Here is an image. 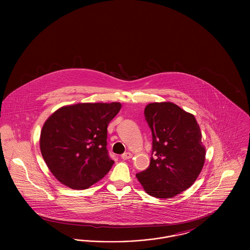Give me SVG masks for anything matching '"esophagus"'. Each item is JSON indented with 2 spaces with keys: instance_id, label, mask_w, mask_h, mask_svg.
<instances>
[{
  "instance_id": "1",
  "label": "esophagus",
  "mask_w": 250,
  "mask_h": 250,
  "mask_svg": "<svg viewBox=\"0 0 250 250\" xmlns=\"http://www.w3.org/2000/svg\"><path fill=\"white\" fill-rule=\"evenodd\" d=\"M121 157L124 159V160H126V159H129L132 157V154L129 153V152H127V153H125V154H123V155H121Z\"/></svg>"
}]
</instances>
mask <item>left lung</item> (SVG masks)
<instances>
[{
  "mask_svg": "<svg viewBox=\"0 0 250 250\" xmlns=\"http://www.w3.org/2000/svg\"><path fill=\"white\" fill-rule=\"evenodd\" d=\"M144 116L152 131V156L136 176L149 195L172 198L190 188L202 171V132L193 114L171 102L148 104Z\"/></svg>",
  "mask_w": 250,
  "mask_h": 250,
  "instance_id": "1",
  "label": "left lung"
}]
</instances>
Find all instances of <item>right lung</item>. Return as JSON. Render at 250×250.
<instances>
[{"label":"right lung","instance_id":"add662e5","mask_svg":"<svg viewBox=\"0 0 250 250\" xmlns=\"http://www.w3.org/2000/svg\"><path fill=\"white\" fill-rule=\"evenodd\" d=\"M122 105L79 103L59 108L43 125L40 150L51 173L73 189L103 178L114 161L107 150V125Z\"/></svg>","mask_w":250,"mask_h":250}]
</instances>
